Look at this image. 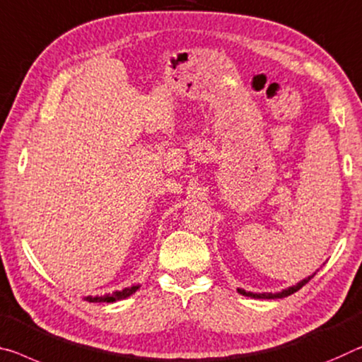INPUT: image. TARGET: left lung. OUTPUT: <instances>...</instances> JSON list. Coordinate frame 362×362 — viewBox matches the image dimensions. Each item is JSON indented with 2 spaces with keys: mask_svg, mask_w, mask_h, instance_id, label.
<instances>
[{
  "mask_svg": "<svg viewBox=\"0 0 362 362\" xmlns=\"http://www.w3.org/2000/svg\"><path fill=\"white\" fill-rule=\"evenodd\" d=\"M314 275H315V274H313V275L308 276V278H304V280L296 283V285L288 286V288H285V290H281V291H278V293H254V291L243 290V288H238V293L243 294V296L254 298V299H281V298L290 296V294H293V293H296L298 290H301V288H303V286L305 285V283H308Z\"/></svg>",
  "mask_w": 362,
  "mask_h": 362,
  "instance_id": "8db88e82",
  "label": "left lung"
}]
</instances>
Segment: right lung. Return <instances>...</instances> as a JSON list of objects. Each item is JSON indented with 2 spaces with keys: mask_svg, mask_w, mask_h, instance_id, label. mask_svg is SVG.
I'll return each mask as SVG.
<instances>
[{
  "mask_svg": "<svg viewBox=\"0 0 362 362\" xmlns=\"http://www.w3.org/2000/svg\"><path fill=\"white\" fill-rule=\"evenodd\" d=\"M139 288H141V285H131L121 291L107 293V294H103V296H84V299L88 303H116V301H121V299L132 296V294H134Z\"/></svg>",
  "mask_w": 362,
  "mask_h": 362,
  "instance_id": "1",
  "label": "right lung"
}]
</instances>
